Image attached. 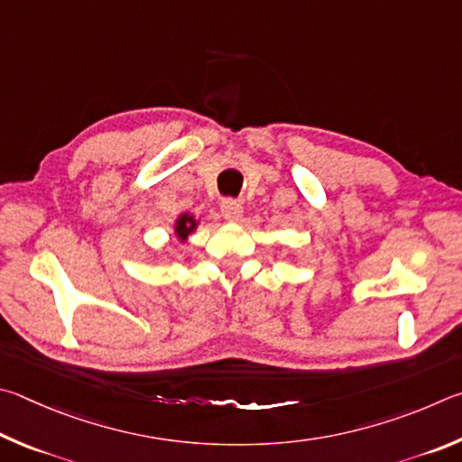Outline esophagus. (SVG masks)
<instances>
[{
	"mask_svg": "<svg viewBox=\"0 0 462 462\" xmlns=\"http://www.w3.org/2000/svg\"><path fill=\"white\" fill-rule=\"evenodd\" d=\"M221 215L225 221L237 223V221H241V217H244V207H241L239 200H223Z\"/></svg>",
	"mask_w": 462,
	"mask_h": 462,
	"instance_id": "esophagus-1",
	"label": "esophagus"
}]
</instances>
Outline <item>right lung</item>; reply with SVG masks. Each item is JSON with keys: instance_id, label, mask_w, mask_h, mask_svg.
<instances>
[{"instance_id": "1", "label": "right lung", "mask_w": 462, "mask_h": 462, "mask_svg": "<svg viewBox=\"0 0 462 462\" xmlns=\"http://www.w3.org/2000/svg\"><path fill=\"white\" fill-rule=\"evenodd\" d=\"M199 223L200 221L192 213H180L174 218V237L180 241V244H186L192 233L197 231Z\"/></svg>"}]
</instances>
